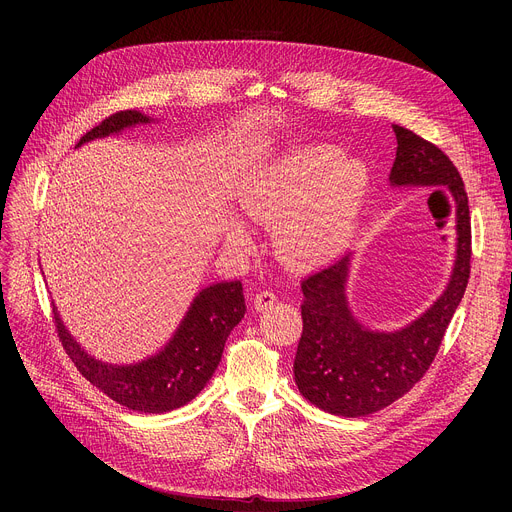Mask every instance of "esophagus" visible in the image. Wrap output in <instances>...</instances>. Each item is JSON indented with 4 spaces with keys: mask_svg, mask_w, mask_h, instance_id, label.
Wrapping results in <instances>:
<instances>
[{
    "mask_svg": "<svg viewBox=\"0 0 512 512\" xmlns=\"http://www.w3.org/2000/svg\"><path fill=\"white\" fill-rule=\"evenodd\" d=\"M275 304V294L273 291H259V294L253 298V308L257 310V312H263V310H267V308H271Z\"/></svg>",
    "mask_w": 512,
    "mask_h": 512,
    "instance_id": "1",
    "label": "esophagus"
}]
</instances>
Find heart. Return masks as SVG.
<instances>
[{
  "label": "heart",
  "instance_id": "1",
  "mask_svg": "<svg viewBox=\"0 0 512 512\" xmlns=\"http://www.w3.org/2000/svg\"><path fill=\"white\" fill-rule=\"evenodd\" d=\"M367 192L364 164L342 160V152L330 145H304L277 158L239 204L255 223H280L275 247L287 265L312 269L348 247ZM225 241L247 249L251 233L239 218H229Z\"/></svg>",
  "mask_w": 512,
  "mask_h": 512
}]
</instances>
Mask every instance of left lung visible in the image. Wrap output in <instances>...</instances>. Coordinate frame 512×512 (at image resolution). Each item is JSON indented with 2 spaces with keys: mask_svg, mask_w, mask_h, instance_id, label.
<instances>
[{
  "mask_svg": "<svg viewBox=\"0 0 512 512\" xmlns=\"http://www.w3.org/2000/svg\"><path fill=\"white\" fill-rule=\"evenodd\" d=\"M393 129L397 156L389 182L393 188L450 192L456 255L442 294L415 320L395 330L371 328L354 316L346 296L352 251L302 281L304 332L294 360L296 385L312 405L340 417L381 411L425 375L470 277V210L456 166L413 131L401 125Z\"/></svg>",
  "mask_w": 512,
  "mask_h": 512,
  "instance_id": "8db88e82",
  "label": "left lung"
}]
</instances>
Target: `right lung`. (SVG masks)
I'll return each mask as SVG.
<instances>
[{"mask_svg": "<svg viewBox=\"0 0 512 512\" xmlns=\"http://www.w3.org/2000/svg\"><path fill=\"white\" fill-rule=\"evenodd\" d=\"M156 119L139 111H121L81 137V145L121 135L125 129ZM247 312L241 281H218L200 289L172 338L137 362H107L93 356L64 326L54 306V322L66 354L81 375L109 399L139 413H166L190 403L221 362L231 330Z\"/></svg>", "mask_w": 512, "mask_h": 512, "instance_id": "add662e5", "label": "right lung"}]
</instances>
